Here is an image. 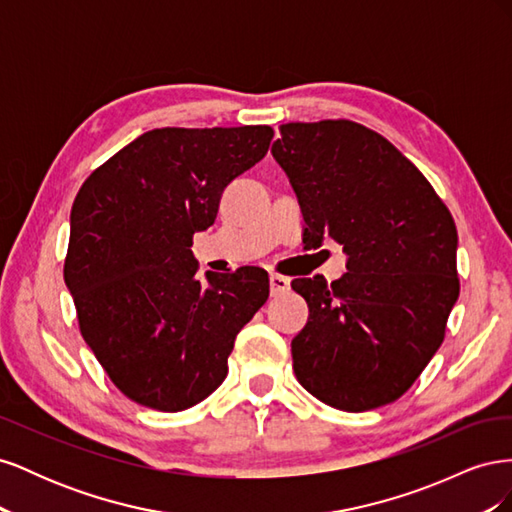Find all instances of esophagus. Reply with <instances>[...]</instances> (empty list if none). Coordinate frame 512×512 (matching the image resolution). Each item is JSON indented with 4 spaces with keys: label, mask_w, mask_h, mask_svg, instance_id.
Masks as SVG:
<instances>
[{
    "label": "esophagus",
    "mask_w": 512,
    "mask_h": 512,
    "mask_svg": "<svg viewBox=\"0 0 512 512\" xmlns=\"http://www.w3.org/2000/svg\"><path fill=\"white\" fill-rule=\"evenodd\" d=\"M269 286H271V294H284L290 288V280H288V277H284V275L271 273Z\"/></svg>",
    "instance_id": "obj_1"
}]
</instances>
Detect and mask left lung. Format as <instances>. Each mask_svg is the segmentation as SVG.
Wrapping results in <instances>:
<instances>
[{
  "label": "left lung",
  "instance_id": "obj_1",
  "mask_svg": "<svg viewBox=\"0 0 512 512\" xmlns=\"http://www.w3.org/2000/svg\"><path fill=\"white\" fill-rule=\"evenodd\" d=\"M271 147L305 220L303 243L337 241L346 273L292 280L309 316L292 339L303 389L363 412L404 395L444 339L459 297L453 215L404 153L361 123H284Z\"/></svg>",
  "mask_w": 512,
  "mask_h": 512
}]
</instances>
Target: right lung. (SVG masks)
Returning <instances> with one entry per match:
<instances>
[{
	"instance_id": "right-lung-1",
	"label": "right lung",
	"mask_w": 512,
	"mask_h": 512,
	"mask_svg": "<svg viewBox=\"0 0 512 512\" xmlns=\"http://www.w3.org/2000/svg\"><path fill=\"white\" fill-rule=\"evenodd\" d=\"M271 138L269 126L151 130L76 194L64 280L87 346L136 404L181 412L209 397L237 333L265 305V269L196 280L192 237Z\"/></svg>"
}]
</instances>
